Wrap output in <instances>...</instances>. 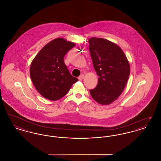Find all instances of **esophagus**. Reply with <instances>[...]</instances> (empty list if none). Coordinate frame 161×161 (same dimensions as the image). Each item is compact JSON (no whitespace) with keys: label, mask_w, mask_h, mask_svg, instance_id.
I'll return each mask as SVG.
<instances>
[{"label":"esophagus","mask_w":161,"mask_h":161,"mask_svg":"<svg viewBox=\"0 0 161 161\" xmlns=\"http://www.w3.org/2000/svg\"><path fill=\"white\" fill-rule=\"evenodd\" d=\"M84 77V75H81L80 76H79V77H78V80H79L80 81H81L82 80H83Z\"/></svg>","instance_id":"esophagus-1"}]
</instances>
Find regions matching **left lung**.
I'll return each instance as SVG.
<instances>
[{
	"label": "left lung",
	"instance_id": "1",
	"mask_svg": "<svg viewBox=\"0 0 161 161\" xmlns=\"http://www.w3.org/2000/svg\"><path fill=\"white\" fill-rule=\"evenodd\" d=\"M89 51L98 83L90 90L93 99L102 105H108L120 96L127 83L129 62L121 48L104 38L89 39Z\"/></svg>",
	"mask_w": 161,
	"mask_h": 161
}]
</instances>
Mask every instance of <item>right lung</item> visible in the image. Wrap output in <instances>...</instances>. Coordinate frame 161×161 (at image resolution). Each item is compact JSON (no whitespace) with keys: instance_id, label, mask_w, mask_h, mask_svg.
<instances>
[{"instance_id":"add662e5","label":"right lung","mask_w":161,"mask_h":161,"mask_svg":"<svg viewBox=\"0 0 161 161\" xmlns=\"http://www.w3.org/2000/svg\"><path fill=\"white\" fill-rule=\"evenodd\" d=\"M75 46L74 43L64 38H55L46 44L31 62V80L36 89L45 98L60 100L78 81L71 75L63 59Z\"/></svg>"}]
</instances>
